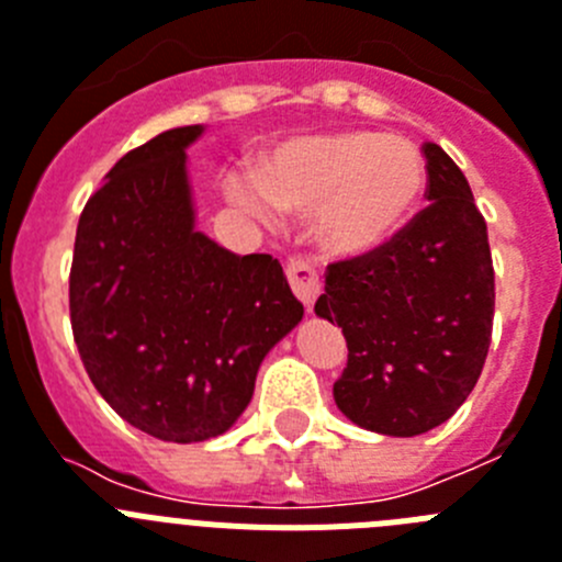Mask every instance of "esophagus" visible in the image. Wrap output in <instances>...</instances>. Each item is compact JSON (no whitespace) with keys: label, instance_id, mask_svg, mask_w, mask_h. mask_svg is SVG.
Instances as JSON below:
<instances>
[{"label":"esophagus","instance_id":"obj_1","mask_svg":"<svg viewBox=\"0 0 562 562\" xmlns=\"http://www.w3.org/2000/svg\"><path fill=\"white\" fill-rule=\"evenodd\" d=\"M286 281H290L297 301H301L306 310H312V304H315V297L317 292H321V286H324V281H321V272L315 270V265H312L310 258L292 256L290 261H286Z\"/></svg>","mask_w":562,"mask_h":562}]
</instances>
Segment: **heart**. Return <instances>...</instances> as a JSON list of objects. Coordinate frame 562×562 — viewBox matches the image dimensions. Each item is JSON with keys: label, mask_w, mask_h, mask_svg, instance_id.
Listing matches in <instances>:
<instances>
[{"label": "heart", "mask_w": 562, "mask_h": 562, "mask_svg": "<svg viewBox=\"0 0 562 562\" xmlns=\"http://www.w3.org/2000/svg\"><path fill=\"white\" fill-rule=\"evenodd\" d=\"M428 166L405 137L380 132H331L278 146L258 166V188L236 182L247 211L306 213L312 236L331 256H362L400 233L419 205Z\"/></svg>", "instance_id": "1"}]
</instances>
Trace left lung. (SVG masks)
Masks as SVG:
<instances>
[{
    "mask_svg": "<svg viewBox=\"0 0 562 562\" xmlns=\"http://www.w3.org/2000/svg\"><path fill=\"white\" fill-rule=\"evenodd\" d=\"M430 205L394 238L326 267L315 312L349 346L335 402L360 428L419 436L448 422L479 382L495 315L486 222L461 168L422 146Z\"/></svg>",
    "mask_w": 562,
    "mask_h": 562,
    "instance_id": "1",
    "label": "left lung"
}]
</instances>
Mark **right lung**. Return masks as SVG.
Returning <instances> with one entry per match:
<instances>
[{"instance_id": "1", "label": "right lung", "mask_w": 562, "mask_h": 562, "mask_svg": "<svg viewBox=\"0 0 562 562\" xmlns=\"http://www.w3.org/2000/svg\"><path fill=\"white\" fill-rule=\"evenodd\" d=\"M168 128L114 162L83 205L69 270V321L98 394L162 441L225 434L258 366L304 304L278 258L241 256L193 231L186 146Z\"/></svg>"}]
</instances>
